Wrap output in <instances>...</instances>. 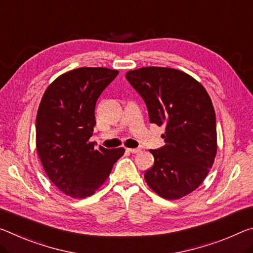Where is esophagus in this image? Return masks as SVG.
<instances>
[{"instance_id": "obj_1", "label": "esophagus", "mask_w": 253, "mask_h": 253, "mask_svg": "<svg viewBox=\"0 0 253 253\" xmlns=\"http://www.w3.org/2000/svg\"><path fill=\"white\" fill-rule=\"evenodd\" d=\"M126 150L128 152H130V153H139V152L142 151L141 148H126Z\"/></svg>"}]
</instances>
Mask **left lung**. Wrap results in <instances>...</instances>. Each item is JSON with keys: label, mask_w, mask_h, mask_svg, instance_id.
Listing matches in <instances>:
<instances>
[{"label": "left lung", "mask_w": 253, "mask_h": 253, "mask_svg": "<svg viewBox=\"0 0 253 253\" xmlns=\"http://www.w3.org/2000/svg\"><path fill=\"white\" fill-rule=\"evenodd\" d=\"M126 79L146 103L150 122L166 127L164 146L150 150L154 164L144 178L155 194L179 199L197 189L217 152L215 110L205 87L169 67L128 71Z\"/></svg>", "instance_id": "1"}]
</instances>
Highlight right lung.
<instances>
[{
  "label": "right lung",
  "instance_id": "1",
  "mask_svg": "<svg viewBox=\"0 0 253 253\" xmlns=\"http://www.w3.org/2000/svg\"><path fill=\"white\" fill-rule=\"evenodd\" d=\"M118 75L106 67H80L59 75L43 93L36 118V148L51 182L72 198L93 195L125 148H94L90 137L102 91Z\"/></svg>",
  "mask_w": 253,
  "mask_h": 253
}]
</instances>
